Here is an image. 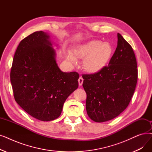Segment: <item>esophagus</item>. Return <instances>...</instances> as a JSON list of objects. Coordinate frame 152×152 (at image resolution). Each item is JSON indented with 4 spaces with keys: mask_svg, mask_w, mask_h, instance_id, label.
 I'll use <instances>...</instances> for the list:
<instances>
[{
    "mask_svg": "<svg viewBox=\"0 0 152 152\" xmlns=\"http://www.w3.org/2000/svg\"><path fill=\"white\" fill-rule=\"evenodd\" d=\"M78 83H79V85L82 86V84L83 83V78L82 77H79V79H78Z\"/></svg>",
    "mask_w": 152,
    "mask_h": 152,
    "instance_id": "34e87169",
    "label": "esophagus"
}]
</instances>
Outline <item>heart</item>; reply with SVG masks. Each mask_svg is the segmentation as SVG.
Segmentation results:
<instances>
[{"mask_svg":"<svg viewBox=\"0 0 152 152\" xmlns=\"http://www.w3.org/2000/svg\"><path fill=\"white\" fill-rule=\"evenodd\" d=\"M113 48L109 42H101L97 39L78 45L72 48L71 53L66 55L67 60L76 62V58L83 59V68L89 73H96L103 69L113 55Z\"/></svg>","mask_w":152,"mask_h":152,"instance_id":"b5f03b06","label":"heart"}]
</instances>
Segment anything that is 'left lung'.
<instances>
[{"instance_id":"left-lung-1","label":"left lung","mask_w":152,"mask_h":152,"mask_svg":"<svg viewBox=\"0 0 152 152\" xmlns=\"http://www.w3.org/2000/svg\"><path fill=\"white\" fill-rule=\"evenodd\" d=\"M117 39L109 65L96 73L83 75L87 114L96 122L110 121L121 114L136 88L138 70L134 50L118 33Z\"/></svg>"}]
</instances>
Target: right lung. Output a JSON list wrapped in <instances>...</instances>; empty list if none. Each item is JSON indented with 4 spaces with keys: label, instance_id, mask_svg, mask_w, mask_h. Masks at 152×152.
<instances>
[{
    "label": "right lung",
    "instance_id": "obj_1",
    "mask_svg": "<svg viewBox=\"0 0 152 152\" xmlns=\"http://www.w3.org/2000/svg\"><path fill=\"white\" fill-rule=\"evenodd\" d=\"M51 45L47 33H33L19 43L10 71L15 101L26 113L42 121L61 115L65 101L78 87L80 77L77 72L60 70Z\"/></svg>",
    "mask_w": 152,
    "mask_h": 152
}]
</instances>
